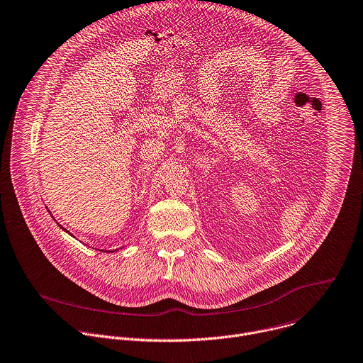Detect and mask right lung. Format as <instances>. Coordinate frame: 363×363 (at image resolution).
Listing matches in <instances>:
<instances>
[{"label":"right lung","mask_w":363,"mask_h":363,"mask_svg":"<svg viewBox=\"0 0 363 363\" xmlns=\"http://www.w3.org/2000/svg\"><path fill=\"white\" fill-rule=\"evenodd\" d=\"M57 223H58V222H57ZM58 225H60V223H58ZM60 228H61V229H64V230H65V232H68V230H67V229H65V228H64V226H61V225H60ZM68 233H69V232H68ZM109 252H111V251H109Z\"/></svg>","instance_id":"obj_1"}]
</instances>
